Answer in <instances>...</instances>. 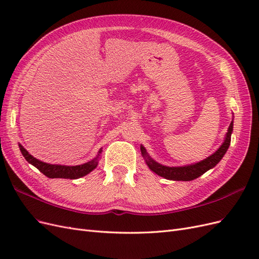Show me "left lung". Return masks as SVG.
Returning <instances> with one entry per match:
<instances>
[{
  "mask_svg": "<svg viewBox=\"0 0 259 259\" xmlns=\"http://www.w3.org/2000/svg\"><path fill=\"white\" fill-rule=\"evenodd\" d=\"M232 131H233V119L229 125L228 132H227L224 143L213 154H210L206 159L202 160L200 162L188 164V165H184V166L162 165V164L154 161L151 156L148 154L146 148L143 145H140V151H142V155L145 159L148 167L156 175H159L168 180H183V182H190V180L200 177L208 169L215 167L219 163V161L223 159V156L225 155V153L227 152V150H228V148L230 146Z\"/></svg>",
  "mask_w": 259,
  "mask_h": 259,
  "instance_id": "obj_1",
  "label": "left lung"
}]
</instances>
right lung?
Masks as SVG:
<instances>
[{"instance_id": "add662e5", "label": "right lung", "mask_w": 259, "mask_h": 259, "mask_svg": "<svg viewBox=\"0 0 259 259\" xmlns=\"http://www.w3.org/2000/svg\"><path fill=\"white\" fill-rule=\"evenodd\" d=\"M20 151L23 155V158L30 163L31 165L35 166L38 170L43 173L46 177L49 178H66V179H77L81 178L85 175L90 174L92 170L95 169L98 165V162L100 159V154L103 152L101 149H99L98 154L96 158L93 160L80 164V165H60V164H50L38 160L34 156L31 155L25 148H23L20 144L18 145Z\"/></svg>"}]
</instances>
